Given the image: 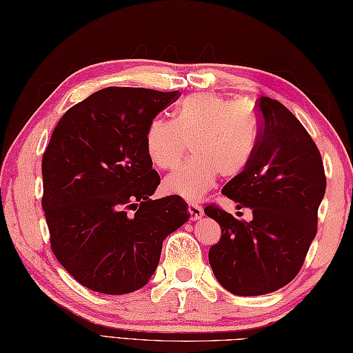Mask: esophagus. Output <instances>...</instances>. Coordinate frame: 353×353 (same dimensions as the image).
<instances>
[{
  "label": "esophagus",
  "mask_w": 353,
  "mask_h": 353,
  "mask_svg": "<svg viewBox=\"0 0 353 353\" xmlns=\"http://www.w3.org/2000/svg\"><path fill=\"white\" fill-rule=\"evenodd\" d=\"M188 214L192 221L200 219L203 216V208L195 203H188Z\"/></svg>",
  "instance_id": "1"
}]
</instances>
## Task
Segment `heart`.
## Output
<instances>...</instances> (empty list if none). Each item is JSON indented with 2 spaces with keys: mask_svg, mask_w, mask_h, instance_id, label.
Listing matches in <instances>:
<instances>
[{
  "mask_svg": "<svg viewBox=\"0 0 353 353\" xmlns=\"http://www.w3.org/2000/svg\"><path fill=\"white\" fill-rule=\"evenodd\" d=\"M259 141V120L247 103L230 102L215 93L185 97L173 121L153 119L144 134L145 152L161 170H174L188 149L194 158L168 176L170 194L199 200L218 176L233 179L248 167Z\"/></svg>",
  "mask_w": 353,
  "mask_h": 353,
  "instance_id": "heart-1",
  "label": "heart"
}]
</instances>
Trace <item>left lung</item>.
Returning <instances> with one entry per match:
<instances>
[{
  "label": "left lung",
  "instance_id": "obj_1",
  "mask_svg": "<svg viewBox=\"0 0 353 353\" xmlns=\"http://www.w3.org/2000/svg\"><path fill=\"white\" fill-rule=\"evenodd\" d=\"M256 111L254 157L221 191L237 209L250 208L252 219H236L216 204L204 208L221 227L209 263L219 284L239 296L275 292L298 275L326 188L321 152L302 123L268 96L259 97Z\"/></svg>",
  "mask_w": 353,
  "mask_h": 353
}]
</instances>
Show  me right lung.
Returning <instances> with one entry per match:
<instances>
[{"label": "right lung", "instance_id": "obj_1", "mask_svg": "<svg viewBox=\"0 0 353 353\" xmlns=\"http://www.w3.org/2000/svg\"><path fill=\"white\" fill-rule=\"evenodd\" d=\"M177 92L106 87L73 105L42 158V208L61 266L105 294L141 289L162 242L190 214L180 195L150 196L161 183L145 152L149 123Z\"/></svg>", "mask_w": 353, "mask_h": 353}]
</instances>
